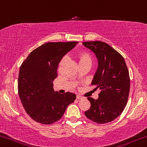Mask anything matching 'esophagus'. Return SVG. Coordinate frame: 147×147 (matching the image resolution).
<instances>
[{"label":"esophagus","instance_id":"esophagus-1","mask_svg":"<svg viewBox=\"0 0 147 147\" xmlns=\"http://www.w3.org/2000/svg\"><path fill=\"white\" fill-rule=\"evenodd\" d=\"M83 97L81 96H77V99H78V100H80V99H82Z\"/></svg>","mask_w":147,"mask_h":147}]
</instances>
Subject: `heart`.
<instances>
[{"instance_id":"heart-1","label":"heart","mask_w":147,"mask_h":147,"mask_svg":"<svg viewBox=\"0 0 147 147\" xmlns=\"http://www.w3.org/2000/svg\"><path fill=\"white\" fill-rule=\"evenodd\" d=\"M78 58L80 66H91L93 62V57L89 52L81 51L78 54ZM67 59V56H63L60 62V65H62Z\"/></svg>"}]
</instances>
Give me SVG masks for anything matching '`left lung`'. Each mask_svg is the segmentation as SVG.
<instances>
[{
  "mask_svg": "<svg viewBox=\"0 0 147 147\" xmlns=\"http://www.w3.org/2000/svg\"><path fill=\"white\" fill-rule=\"evenodd\" d=\"M95 53L98 67L92 81L97 89L98 98L88 97L91 107L85 112L88 119L99 124L111 122L122 113L127 105L130 89V78L125 60L118 51L105 42H83Z\"/></svg>",
  "mask_w": 147,
  "mask_h": 147,
  "instance_id": "left-lung-1",
  "label": "left lung"
}]
</instances>
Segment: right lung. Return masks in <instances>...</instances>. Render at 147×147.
Listing matches in <instances>:
<instances>
[{
    "label": "right lung",
    "instance_id": "obj_1",
    "mask_svg": "<svg viewBox=\"0 0 147 147\" xmlns=\"http://www.w3.org/2000/svg\"><path fill=\"white\" fill-rule=\"evenodd\" d=\"M77 41L49 42L29 54L20 66L18 90L25 110L30 118L47 125L59 120L75 94L55 92L53 81L57 77L60 61Z\"/></svg>",
    "mask_w": 147,
    "mask_h": 147
}]
</instances>
